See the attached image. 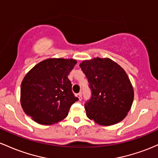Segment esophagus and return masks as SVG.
Wrapping results in <instances>:
<instances>
[{
    "label": "esophagus",
    "mask_w": 158,
    "mask_h": 158,
    "mask_svg": "<svg viewBox=\"0 0 158 158\" xmlns=\"http://www.w3.org/2000/svg\"><path fill=\"white\" fill-rule=\"evenodd\" d=\"M76 96H77V98H78L79 101H81V99H82V96H81V93H77V95H76Z\"/></svg>",
    "instance_id": "esophagus-1"
}]
</instances>
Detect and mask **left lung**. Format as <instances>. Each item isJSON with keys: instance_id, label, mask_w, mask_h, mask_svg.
Wrapping results in <instances>:
<instances>
[{"instance_id": "obj_1", "label": "left lung", "mask_w": 158, "mask_h": 158, "mask_svg": "<svg viewBox=\"0 0 158 158\" xmlns=\"http://www.w3.org/2000/svg\"><path fill=\"white\" fill-rule=\"evenodd\" d=\"M80 67L87 77L92 97L84 107L86 116L109 126L125 118L134 101V89L125 71L110 58L84 60Z\"/></svg>"}]
</instances>
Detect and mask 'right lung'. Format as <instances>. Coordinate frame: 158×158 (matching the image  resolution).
Here are the masks:
<instances>
[{
	"instance_id": "obj_1",
	"label": "right lung",
	"mask_w": 158,
	"mask_h": 158,
	"mask_svg": "<svg viewBox=\"0 0 158 158\" xmlns=\"http://www.w3.org/2000/svg\"><path fill=\"white\" fill-rule=\"evenodd\" d=\"M77 60L49 58L27 73L21 85L23 110L33 121L50 125L68 116L71 106L78 101L68 78Z\"/></svg>"
}]
</instances>
